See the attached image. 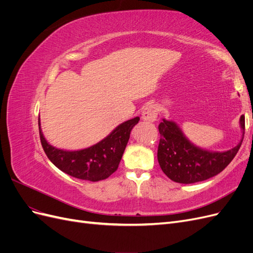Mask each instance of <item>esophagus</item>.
Returning a JSON list of instances; mask_svg holds the SVG:
<instances>
[{
    "mask_svg": "<svg viewBox=\"0 0 253 253\" xmlns=\"http://www.w3.org/2000/svg\"><path fill=\"white\" fill-rule=\"evenodd\" d=\"M142 119L144 121H149V122H155L157 120L158 116V108L155 104H147L144 106V109L142 111Z\"/></svg>",
    "mask_w": 253,
    "mask_h": 253,
    "instance_id": "1",
    "label": "esophagus"
}]
</instances>
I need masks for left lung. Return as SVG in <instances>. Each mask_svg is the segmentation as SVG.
<instances>
[{"label":"left lung","instance_id":"8db88e82","mask_svg":"<svg viewBox=\"0 0 253 253\" xmlns=\"http://www.w3.org/2000/svg\"><path fill=\"white\" fill-rule=\"evenodd\" d=\"M241 126L245 129V116H241ZM160 140L157 159L163 172L179 183H194L213 177L232 162L239 152L241 142L226 152H210L191 143L175 122L165 120L158 126Z\"/></svg>","mask_w":253,"mask_h":253}]
</instances>
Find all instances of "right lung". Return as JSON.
Masks as SVG:
<instances>
[{
	"instance_id": "add662e5",
	"label": "right lung",
	"mask_w": 253,
	"mask_h": 253,
	"mask_svg": "<svg viewBox=\"0 0 253 253\" xmlns=\"http://www.w3.org/2000/svg\"><path fill=\"white\" fill-rule=\"evenodd\" d=\"M138 121L139 117H135L124 122L102 141L80 151H63L48 144L39 121L40 140L45 154L58 169L76 178L98 181L108 178L118 169L129 134Z\"/></svg>"
}]
</instances>
